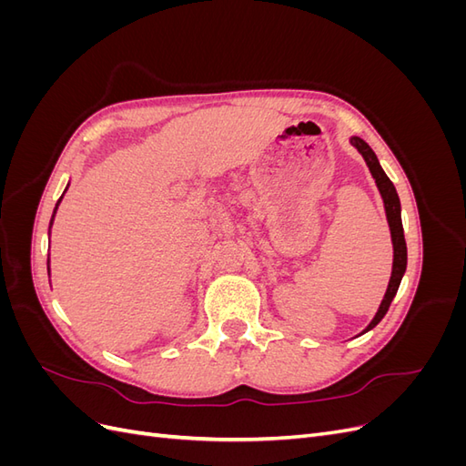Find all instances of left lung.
<instances>
[{
	"label": "left lung",
	"mask_w": 466,
	"mask_h": 466,
	"mask_svg": "<svg viewBox=\"0 0 466 466\" xmlns=\"http://www.w3.org/2000/svg\"><path fill=\"white\" fill-rule=\"evenodd\" d=\"M351 146H354L361 155L365 163H368L370 171L377 182V188L380 192V196H383V202H385V211H387V221H389V228H390V237H392V248H394V258H392V274H390V279H389V288H387V293L383 301H380V307L377 315L373 317V320L370 322V327L365 329L361 334H365L368 330L375 329L377 324L380 322V319H383L389 311V307L394 299V295H397L399 291V286H400V279L406 272V241H404V229H402V219H400V200H399V194H397V188H394V185L390 182V178L385 175L383 167L379 165V159L377 155L373 153V149L363 142L361 137H351L350 139Z\"/></svg>",
	"instance_id": "1"
}]
</instances>
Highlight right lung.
Segmentation results:
<instances>
[{
	"instance_id": "right-lung-1",
	"label": "right lung",
	"mask_w": 466,
	"mask_h": 466,
	"mask_svg": "<svg viewBox=\"0 0 466 466\" xmlns=\"http://www.w3.org/2000/svg\"><path fill=\"white\" fill-rule=\"evenodd\" d=\"M58 204H60V200H58ZM54 214H56V209H54ZM54 218V216H52ZM50 225H52V221H50Z\"/></svg>"
}]
</instances>
